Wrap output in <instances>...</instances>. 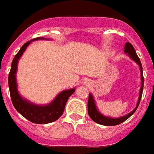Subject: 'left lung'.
<instances>
[{"label":"left lung","instance_id":"8db88e82","mask_svg":"<svg viewBox=\"0 0 154 154\" xmlns=\"http://www.w3.org/2000/svg\"><path fill=\"white\" fill-rule=\"evenodd\" d=\"M124 51H125L126 53H127L133 60H134L135 62L139 65L140 69H141V89H140V94L139 98H138V101H137V106H136V108H135L134 110H133L132 112H130V114H126L125 116L120 117V118H118V119H111V118H108V117L104 116V115L101 114L98 111L96 106H95V103H94V99H93V97H92L91 94H89L88 103H87L88 114H89L90 118H91L93 121L95 122L96 123L100 124V125H103V126H116V125L121 124L122 122H123L126 121V119H129V118L136 111L137 108L138 107V106H139L140 101H141V96H142V91H143L144 86V77L143 73H142V66H141L140 59L138 58V56H137V53H136V51H135L134 48L133 47V45L130 44V43H126V45H125V50H124Z\"/></svg>","mask_w":154,"mask_h":154}]
</instances>
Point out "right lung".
Instances as JSON below:
<instances>
[{
  "mask_svg": "<svg viewBox=\"0 0 154 154\" xmlns=\"http://www.w3.org/2000/svg\"><path fill=\"white\" fill-rule=\"evenodd\" d=\"M44 38L42 37H37L32 39V40H44ZM31 41L26 42L20 48V51L13 58V62L11 64V69L8 74V87H9L11 99L15 109L31 122L35 124L50 123L56 121L62 115L67 99L75 92V89L73 88V89L63 91L58 94L52 103L44 106L34 105L20 97L17 91V82H16L17 62Z\"/></svg>",
  "mask_w": 154,
  "mask_h": 154,
  "instance_id": "right-lung-1",
  "label": "right lung"
}]
</instances>
